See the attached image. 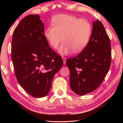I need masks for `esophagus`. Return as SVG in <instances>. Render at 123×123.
Returning a JSON list of instances; mask_svg holds the SVG:
<instances>
[{
    "label": "esophagus",
    "mask_w": 123,
    "mask_h": 123,
    "mask_svg": "<svg viewBox=\"0 0 123 123\" xmlns=\"http://www.w3.org/2000/svg\"><path fill=\"white\" fill-rule=\"evenodd\" d=\"M62 60H63V63L66 64V58L65 57H62Z\"/></svg>",
    "instance_id": "esophagus-1"
}]
</instances>
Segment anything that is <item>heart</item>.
I'll return each instance as SVG.
<instances>
[{"mask_svg": "<svg viewBox=\"0 0 123 123\" xmlns=\"http://www.w3.org/2000/svg\"><path fill=\"white\" fill-rule=\"evenodd\" d=\"M52 26L45 29L44 35L49 44L56 49L62 40L60 53L66 55L72 50L78 53L84 49L90 38L92 25L88 20L69 14H62L54 17Z\"/></svg>", "mask_w": 123, "mask_h": 123, "instance_id": "heart-1", "label": "heart"}]
</instances>
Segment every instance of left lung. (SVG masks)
<instances>
[{
    "mask_svg": "<svg viewBox=\"0 0 123 123\" xmlns=\"http://www.w3.org/2000/svg\"><path fill=\"white\" fill-rule=\"evenodd\" d=\"M91 38L75 57L66 60L70 70V85L76 94L94 91L103 81L111 63V42L102 23H93Z\"/></svg>",
    "mask_w": 123,
    "mask_h": 123,
    "instance_id": "obj_1",
    "label": "left lung"
}]
</instances>
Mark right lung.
<instances>
[{
    "instance_id": "obj_1",
    "label": "right lung",
    "mask_w": 123,
    "mask_h": 123,
    "mask_svg": "<svg viewBox=\"0 0 123 123\" xmlns=\"http://www.w3.org/2000/svg\"><path fill=\"white\" fill-rule=\"evenodd\" d=\"M11 52L14 73L20 86L32 97L46 96L63 60L48 45L38 14L25 17L17 26Z\"/></svg>"
}]
</instances>
